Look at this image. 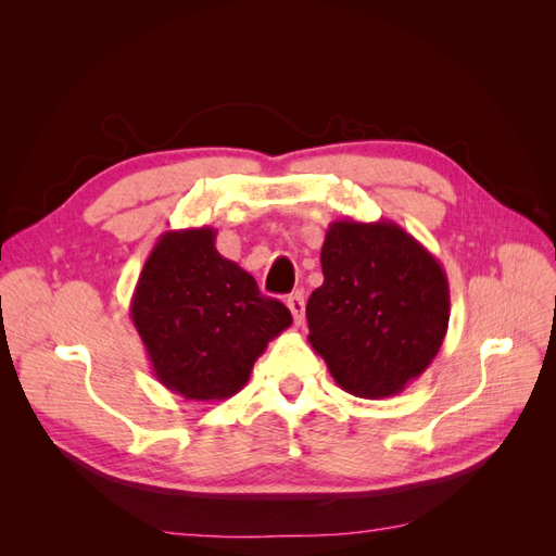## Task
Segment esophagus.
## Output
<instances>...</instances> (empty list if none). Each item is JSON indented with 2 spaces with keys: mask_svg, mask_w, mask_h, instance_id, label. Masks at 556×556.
Returning <instances> with one entry per match:
<instances>
[{
  "mask_svg": "<svg viewBox=\"0 0 556 556\" xmlns=\"http://www.w3.org/2000/svg\"><path fill=\"white\" fill-rule=\"evenodd\" d=\"M288 308L292 311V317H294V325H304V313H306V304H304V294H292L288 299Z\"/></svg>",
  "mask_w": 556,
  "mask_h": 556,
  "instance_id": "obj_1",
  "label": "esophagus"
}]
</instances>
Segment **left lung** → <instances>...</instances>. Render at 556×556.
Masks as SVG:
<instances>
[{"instance_id":"8db88e82","label":"left lung","mask_w":556,"mask_h":556,"mask_svg":"<svg viewBox=\"0 0 556 556\" xmlns=\"http://www.w3.org/2000/svg\"><path fill=\"white\" fill-rule=\"evenodd\" d=\"M325 282L311 294L308 341L345 392L384 399L439 355L450 319L441 262L390 220L329 225Z\"/></svg>"}]
</instances>
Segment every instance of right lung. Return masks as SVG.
Returning <instances> with one entry per match:
<instances>
[{"label":"right lung","mask_w":556,"mask_h":556,"mask_svg":"<svg viewBox=\"0 0 556 556\" xmlns=\"http://www.w3.org/2000/svg\"><path fill=\"white\" fill-rule=\"evenodd\" d=\"M215 229H178L157 239L131 296V323L155 378L185 399L223 401L292 315L262 296L255 278L215 250Z\"/></svg>","instance_id":"1"}]
</instances>
